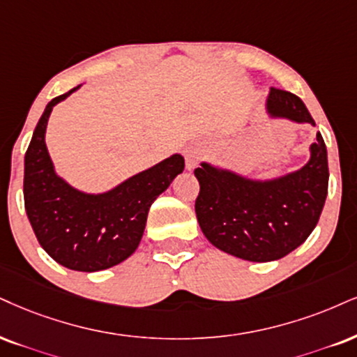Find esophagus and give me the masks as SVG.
<instances>
[{
  "instance_id": "obj_1",
  "label": "esophagus",
  "mask_w": 357,
  "mask_h": 357,
  "mask_svg": "<svg viewBox=\"0 0 357 357\" xmlns=\"http://www.w3.org/2000/svg\"><path fill=\"white\" fill-rule=\"evenodd\" d=\"M204 158V149L199 147V145H192V147L187 149L185 152V162H187V170H193L199 162Z\"/></svg>"
}]
</instances>
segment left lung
<instances>
[{"label":"left lung","instance_id":"left-lung-1","mask_svg":"<svg viewBox=\"0 0 357 357\" xmlns=\"http://www.w3.org/2000/svg\"><path fill=\"white\" fill-rule=\"evenodd\" d=\"M266 112L314 126L298 96L271 87ZM311 157L300 170L271 180H253L202 162L195 200L199 225L213 246L248 261L280 259L305 243L318 223L328 195V152L318 132Z\"/></svg>","mask_w":357,"mask_h":357}]
</instances>
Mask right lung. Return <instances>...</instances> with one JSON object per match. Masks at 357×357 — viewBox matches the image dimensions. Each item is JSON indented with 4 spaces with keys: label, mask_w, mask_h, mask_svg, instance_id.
Here are the masks:
<instances>
[{
    "label": "right lung",
    "mask_w": 357,
    "mask_h": 357,
    "mask_svg": "<svg viewBox=\"0 0 357 357\" xmlns=\"http://www.w3.org/2000/svg\"><path fill=\"white\" fill-rule=\"evenodd\" d=\"M57 96L44 109L24 155V208L44 252L69 270L100 271L137 250L149 208L182 174L185 160L174 153L104 193H84L56 174L44 135Z\"/></svg>",
    "instance_id": "1"
}]
</instances>
